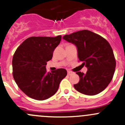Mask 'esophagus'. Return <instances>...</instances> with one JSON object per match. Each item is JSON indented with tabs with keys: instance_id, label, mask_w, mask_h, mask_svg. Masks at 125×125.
<instances>
[{
	"instance_id": "1",
	"label": "esophagus",
	"mask_w": 125,
	"mask_h": 125,
	"mask_svg": "<svg viewBox=\"0 0 125 125\" xmlns=\"http://www.w3.org/2000/svg\"><path fill=\"white\" fill-rule=\"evenodd\" d=\"M73 73V72L70 71H68V75H70L71 74H72Z\"/></svg>"
}]
</instances>
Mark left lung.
I'll return each instance as SVG.
<instances>
[{"label": "left lung", "instance_id": "left-lung-1", "mask_svg": "<svg viewBox=\"0 0 125 125\" xmlns=\"http://www.w3.org/2000/svg\"><path fill=\"white\" fill-rule=\"evenodd\" d=\"M74 44L77 56L88 69L86 74L77 72L80 80L74 87L77 91L94 95L103 91L114 75L115 60L109 43L102 36L88 30L73 32L63 37Z\"/></svg>", "mask_w": 125, "mask_h": 125}]
</instances>
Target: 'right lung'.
Listing matches in <instances>:
<instances>
[{"instance_id":"1","label":"right lung","mask_w":125,"mask_h":125,"mask_svg":"<svg viewBox=\"0 0 125 125\" xmlns=\"http://www.w3.org/2000/svg\"><path fill=\"white\" fill-rule=\"evenodd\" d=\"M62 36L31 37L17 48L12 58V74L19 88L30 97L44 100L55 94L67 75L65 69L46 72V62L52 57Z\"/></svg>"}]
</instances>
